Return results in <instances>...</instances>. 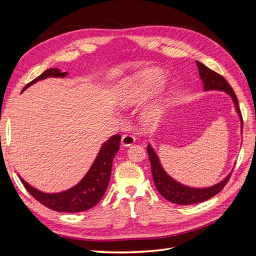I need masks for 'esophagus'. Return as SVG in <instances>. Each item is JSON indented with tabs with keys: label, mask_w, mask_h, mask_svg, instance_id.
Segmentation results:
<instances>
[{
	"label": "esophagus",
	"mask_w": 256,
	"mask_h": 256,
	"mask_svg": "<svg viewBox=\"0 0 256 256\" xmlns=\"http://www.w3.org/2000/svg\"><path fill=\"white\" fill-rule=\"evenodd\" d=\"M136 142V138L132 134H124L122 136V144L124 146H130Z\"/></svg>",
	"instance_id": "34e87169"
}]
</instances>
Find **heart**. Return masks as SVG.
<instances>
[{"label":"heart","mask_w":256,"mask_h":256,"mask_svg":"<svg viewBox=\"0 0 256 256\" xmlns=\"http://www.w3.org/2000/svg\"><path fill=\"white\" fill-rule=\"evenodd\" d=\"M140 88H129L122 92V100L125 104H140L150 97L154 88H156L162 82V74L158 72L150 70L143 74L141 76ZM168 104L166 97H161L157 102H152L144 110L142 114V120L145 124L157 122L161 114L164 112Z\"/></svg>","instance_id":"obj_1"}]
</instances>
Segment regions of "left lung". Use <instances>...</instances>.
Masks as SVG:
<instances>
[{"label": "left lung", "mask_w": 256, "mask_h": 256, "mask_svg": "<svg viewBox=\"0 0 256 256\" xmlns=\"http://www.w3.org/2000/svg\"><path fill=\"white\" fill-rule=\"evenodd\" d=\"M196 65L200 72V79L203 80L204 83V88L206 90H218L226 92L230 94L234 100V104L236 106V110L238 114L240 115V118H242V111L239 109L238 106V99L235 94V92L232 88L230 83L224 79V76L212 70L210 68H208L204 64L200 63L196 60ZM147 152H148V157L152 166V175L154 182V186L158 190L160 194L164 196L166 200H170L174 204H180V205H191V204H196L204 202L210 198L214 196L226 187V184L230 180L232 173H230L226 178L218 184H214L212 187L204 188V189H196V188H190L187 186H184L180 182L174 180L173 178L170 177L164 168H162L160 161L158 159L157 154L154 152V150L150 147V145H147Z\"/></svg>", "instance_id": "8db88e82"}]
</instances>
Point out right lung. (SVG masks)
<instances>
[{
	"label": "right lung",
	"instance_id": "add662e5",
	"mask_svg": "<svg viewBox=\"0 0 256 256\" xmlns=\"http://www.w3.org/2000/svg\"><path fill=\"white\" fill-rule=\"evenodd\" d=\"M66 72H60L58 68H50L44 72L36 79L26 84L23 90L30 85L44 80L48 76H65ZM120 136L115 134L110 138L102 147L96 160L88 174L74 188L60 193H44L26 182L20 177L26 191L36 200L52 210L60 212H80L94 207L102 198L111 177L112 162L116 152L120 150Z\"/></svg>",
	"mask_w": 256,
	"mask_h": 256
}]
</instances>
